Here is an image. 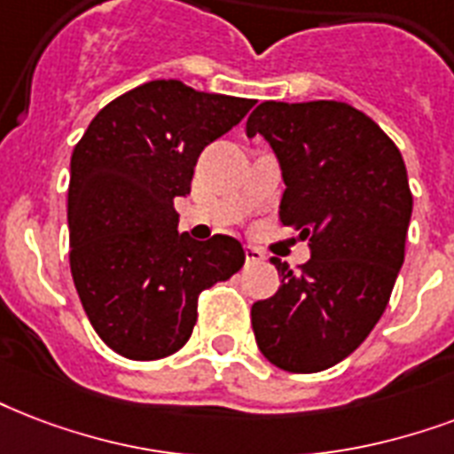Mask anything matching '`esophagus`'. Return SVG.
<instances>
[{
  "label": "esophagus",
  "instance_id": "34e87169",
  "mask_svg": "<svg viewBox=\"0 0 454 454\" xmlns=\"http://www.w3.org/2000/svg\"><path fill=\"white\" fill-rule=\"evenodd\" d=\"M245 259H247V264H262L264 262V252L257 250V247H252V245H245Z\"/></svg>",
  "mask_w": 454,
  "mask_h": 454
}]
</instances>
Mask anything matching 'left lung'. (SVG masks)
I'll return each instance as SVG.
<instances>
[{"instance_id":"1","label":"left lung","mask_w":454,"mask_h":454,"mask_svg":"<svg viewBox=\"0 0 454 454\" xmlns=\"http://www.w3.org/2000/svg\"><path fill=\"white\" fill-rule=\"evenodd\" d=\"M257 133L286 183L278 219L300 231L311 259L295 273L271 257L283 281L252 304L254 338L283 372H324L388 307L411 219L407 168L388 135L345 102H262L247 119Z\"/></svg>"}]
</instances>
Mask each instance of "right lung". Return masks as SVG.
I'll return each instance as SVG.
<instances>
[{"label": "right lung", "mask_w": 454, "mask_h": 454, "mask_svg": "<svg viewBox=\"0 0 454 454\" xmlns=\"http://www.w3.org/2000/svg\"><path fill=\"white\" fill-rule=\"evenodd\" d=\"M254 99L152 81L104 106L71 157V273L90 324L135 362L188 342L197 295L245 264L231 235L178 233L176 197L190 192L197 157L238 126Z\"/></svg>", "instance_id": "right-lung-1"}]
</instances>
